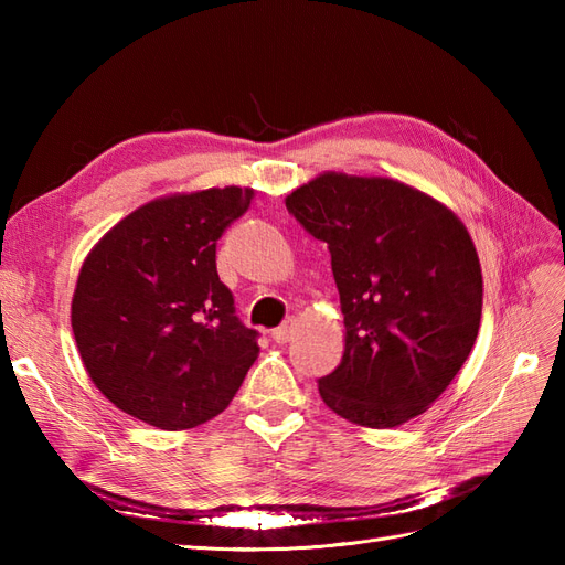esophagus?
Segmentation results:
<instances>
[{
  "label": "esophagus",
  "instance_id": "34e87169",
  "mask_svg": "<svg viewBox=\"0 0 565 565\" xmlns=\"http://www.w3.org/2000/svg\"><path fill=\"white\" fill-rule=\"evenodd\" d=\"M295 330H297V320H295V318H287V320L280 324V328L273 330L270 337H273V341H276V344H287V341L295 337Z\"/></svg>",
  "mask_w": 565,
  "mask_h": 565
}]
</instances>
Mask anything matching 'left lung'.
<instances>
[{
	"mask_svg": "<svg viewBox=\"0 0 565 565\" xmlns=\"http://www.w3.org/2000/svg\"><path fill=\"white\" fill-rule=\"evenodd\" d=\"M285 207L328 243L344 355L318 380L339 417L393 429L426 413L469 358L483 276L467 226L436 198L386 177L322 172Z\"/></svg>",
	"mask_w": 565,
	"mask_h": 565,
	"instance_id": "left-lung-1",
	"label": "left lung"
}]
</instances>
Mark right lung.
Returning a JSON list of instances; mask_svg holds the SVG:
<instances>
[{
  "label": "right lung",
  "instance_id": "right-lung-1",
  "mask_svg": "<svg viewBox=\"0 0 565 565\" xmlns=\"http://www.w3.org/2000/svg\"><path fill=\"white\" fill-rule=\"evenodd\" d=\"M252 188H207L141 204L84 259L73 334L92 382L122 413L164 431L221 415L259 355L218 280L216 241Z\"/></svg>",
  "mask_w": 565,
  "mask_h": 565
}]
</instances>
